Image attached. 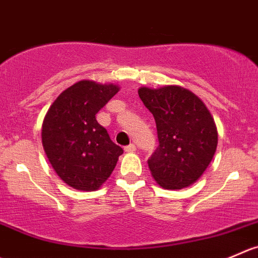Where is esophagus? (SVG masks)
Instances as JSON below:
<instances>
[{
	"mask_svg": "<svg viewBox=\"0 0 258 258\" xmlns=\"http://www.w3.org/2000/svg\"><path fill=\"white\" fill-rule=\"evenodd\" d=\"M124 151H126V152H135V151H136V146H135V144L127 145V146H124Z\"/></svg>",
	"mask_w": 258,
	"mask_h": 258,
	"instance_id": "34e87169",
	"label": "esophagus"
}]
</instances>
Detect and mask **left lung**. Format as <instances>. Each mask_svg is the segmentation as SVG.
Returning <instances> with one entry per match:
<instances>
[{"mask_svg": "<svg viewBox=\"0 0 258 258\" xmlns=\"http://www.w3.org/2000/svg\"><path fill=\"white\" fill-rule=\"evenodd\" d=\"M139 96L156 122L159 146L147 160L157 184L182 189L202 176L211 164L218 134L206 104L187 89L142 87Z\"/></svg>", "mask_w": 258, "mask_h": 258, "instance_id": "left-lung-1", "label": "left lung"}]
</instances>
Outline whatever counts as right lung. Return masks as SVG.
Here are the masks:
<instances>
[{
    "instance_id": "1",
    "label": "right lung",
    "mask_w": 258,
    "mask_h": 258,
    "mask_svg": "<svg viewBox=\"0 0 258 258\" xmlns=\"http://www.w3.org/2000/svg\"><path fill=\"white\" fill-rule=\"evenodd\" d=\"M117 92L113 84L81 81L62 92L45 116V154L60 179L74 189H98L123 154L96 119Z\"/></svg>"
}]
</instances>
